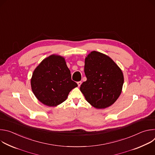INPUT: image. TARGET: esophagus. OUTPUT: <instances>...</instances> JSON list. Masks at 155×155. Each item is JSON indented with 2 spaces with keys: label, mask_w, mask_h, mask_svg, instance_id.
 Instances as JSON below:
<instances>
[{
  "label": "esophagus",
  "mask_w": 155,
  "mask_h": 155,
  "mask_svg": "<svg viewBox=\"0 0 155 155\" xmlns=\"http://www.w3.org/2000/svg\"><path fill=\"white\" fill-rule=\"evenodd\" d=\"M81 83H82L81 81H78V82H77V84H78V87H80V85H81Z\"/></svg>",
  "instance_id": "esophagus-1"
}]
</instances>
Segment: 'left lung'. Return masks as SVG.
Here are the masks:
<instances>
[{
    "label": "left lung",
    "instance_id": "8db88e82",
    "mask_svg": "<svg viewBox=\"0 0 155 155\" xmlns=\"http://www.w3.org/2000/svg\"><path fill=\"white\" fill-rule=\"evenodd\" d=\"M86 81L80 86L86 100L96 108L112 105L121 94L124 77L120 68L108 56L93 51L85 58Z\"/></svg>",
    "mask_w": 155,
    "mask_h": 155
}]
</instances>
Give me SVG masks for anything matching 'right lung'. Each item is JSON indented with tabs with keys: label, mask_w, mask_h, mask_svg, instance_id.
Returning <instances> with one entry per match:
<instances>
[{
	"label": "right lung",
	"mask_w": 155,
	"mask_h": 155,
	"mask_svg": "<svg viewBox=\"0 0 155 155\" xmlns=\"http://www.w3.org/2000/svg\"><path fill=\"white\" fill-rule=\"evenodd\" d=\"M31 84L37 99L50 107L64 102L71 91L78 86L71 79L65 59L55 54L44 59L35 68Z\"/></svg>",
	"instance_id": "right-lung-1"
}]
</instances>
